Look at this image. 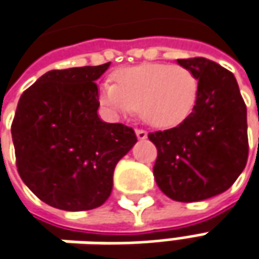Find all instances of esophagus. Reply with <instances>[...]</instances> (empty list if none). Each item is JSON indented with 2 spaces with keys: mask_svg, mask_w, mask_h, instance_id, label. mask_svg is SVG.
Here are the masks:
<instances>
[{
  "mask_svg": "<svg viewBox=\"0 0 259 259\" xmlns=\"http://www.w3.org/2000/svg\"><path fill=\"white\" fill-rule=\"evenodd\" d=\"M136 136H138L139 140H145V139H147V132L146 130L136 129Z\"/></svg>",
  "mask_w": 259,
  "mask_h": 259,
  "instance_id": "esophagus-1",
  "label": "esophagus"
}]
</instances>
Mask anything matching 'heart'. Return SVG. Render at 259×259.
I'll use <instances>...</instances> for the list:
<instances>
[{"label":"heart","instance_id":"b5f03b06","mask_svg":"<svg viewBox=\"0 0 259 259\" xmlns=\"http://www.w3.org/2000/svg\"><path fill=\"white\" fill-rule=\"evenodd\" d=\"M198 92V78L189 68L147 63L119 70L114 84L100 85L99 99L112 113L129 114L139 110L147 124L166 129L189 117Z\"/></svg>","mask_w":259,"mask_h":259}]
</instances>
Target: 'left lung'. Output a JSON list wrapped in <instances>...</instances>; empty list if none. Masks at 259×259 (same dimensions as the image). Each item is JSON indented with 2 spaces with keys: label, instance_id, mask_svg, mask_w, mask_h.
<instances>
[{
  "label": "left lung",
  "instance_id": "8db88e82",
  "mask_svg": "<svg viewBox=\"0 0 259 259\" xmlns=\"http://www.w3.org/2000/svg\"><path fill=\"white\" fill-rule=\"evenodd\" d=\"M198 78V100L176 127L149 133L160 191L178 202H198L232 186L248 159L246 106L236 78L208 58L178 60Z\"/></svg>",
  "mask_w": 259,
  "mask_h": 259
}]
</instances>
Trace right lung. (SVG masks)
Wrapping results in <instances>:
<instances>
[{"label": "right lung", "instance_id": "right-lung-1", "mask_svg": "<svg viewBox=\"0 0 259 259\" xmlns=\"http://www.w3.org/2000/svg\"><path fill=\"white\" fill-rule=\"evenodd\" d=\"M51 70L20 97L11 133L23 182L50 206L89 210L113 189V172L138 138L121 123L103 121L94 83L109 68Z\"/></svg>", "mask_w": 259, "mask_h": 259}]
</instances>
